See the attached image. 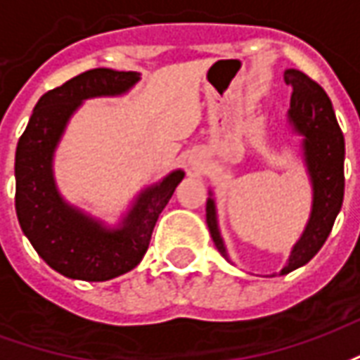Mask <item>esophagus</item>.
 I'll list each match as a JSON object with an SVG mask.
<instances>
[{"instance_id": "obj_1", "label": "esophagus", "mask_w": 360, "mask_h": 360, "mask_svg": "<svg viewBox=\"0 0 360 360\" xmlns=\"http://www.w3.org/2000/svg\"><path fill=\"white\" fill-rule=\"evenodd\" d=\"M191 165H193V167H198V160H195V158H191Z\"/></svg>"}]
</instances>
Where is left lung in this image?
Masks as SVG:
<instances>
[{
    "mask_svg": "<svg viewBox=\"0 0 360 360\" xmlns=\"http://www.w3.org/2000/svg\"><path fill=\"white\" fill-rule=\"evenodd\" d=\"M285 82L293 89L289 123L293 125L295 133L302 134L304 162L312 181V214L281 274L304 266L322 249L341 210L345 188V141L330 98L318 82L297 69H287ZM206 224L216 249L227 257L216 219V204L212 198L206 202Z\"/></svg>",
    "mask_w": 360,
    "mask_h": 360,
    "instance_id": "obj_1",
    "label": "left lung"
}]
</instances>
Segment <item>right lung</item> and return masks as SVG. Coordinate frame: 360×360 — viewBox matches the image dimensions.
Listing matches in <instances>:
<instances>
[{
    "label": "right lung",
    "mask_w": 360,
    "mask_h": 360,
    "mask_svg": "<svg viewBox=\"0 0 360 360\" xmlns=\"http://www.w3.org/2000/svg\"><path fill=\"white\" fill-rule=\"evenodd\" d=\"M134 71L90 69L38 100L15 154V210L20 229L44 262L65 278L105 281L127 274L146 255L158 216L185 173H169L146 188L117 229H108L59 196L51 160L67 121L82 100L123 94Z\"/></svg>",
    "instance_id": "add662e5"
}]
</instances>
